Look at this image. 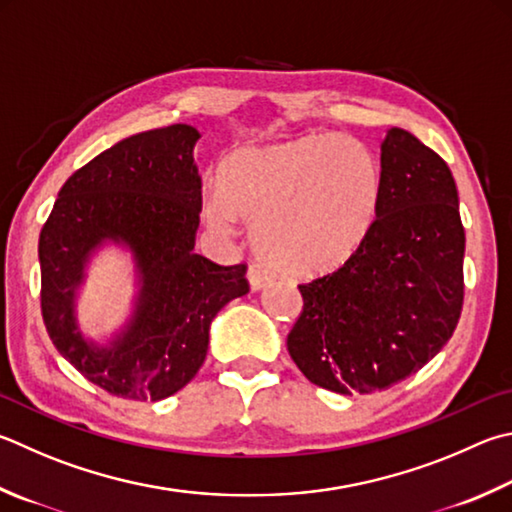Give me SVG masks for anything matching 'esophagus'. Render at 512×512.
<instances>
[{
  "instance_id": "esophagus-1",
  "label": "esophagus",
  "mask_w": 512,
  "mask_h": 512,
  "mask_svg": "<svg viewBox=\"0 0 512 512\" xmlns=\"http://www.w3.org/2000/svg\"><path fill=\"white\" fill-rule=\"evenodd\" d=\"M268 280H271V275H268L264 268H259L257 264L248 268V282H250V288H253V291H259V288L266 286Z\"/></svg>"
}]
</instances>
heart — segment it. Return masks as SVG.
<instances>
[{
    "instance_id": "1",
    "label": "heart",
    "mask_w": 512,
    "mask_h": 512,
    "mask_svg": "<svg viewBox=\"0 0 512 512\" xmlns=\"http://www.w3.org/2000/svg\"><path fill=\"white\" fill-rule=\"evenodd\" d=\"M217 183L203 203L208 224L253 226L257 255L293 277L347 264L374 228L383 190L374 154L340 136L239 147L221 161Z\"/></svg>"
}]
</instances>
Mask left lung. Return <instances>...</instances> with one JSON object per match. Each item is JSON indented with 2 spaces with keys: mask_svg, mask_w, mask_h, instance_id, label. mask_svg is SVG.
Here are the masks:
<instances>
[{
  "mask_svg": "<svg viewBox=\"0 0 512 512\" xmlns=\"http://www.w3.org/2000/svg\"><path fill=\"white\" fill-rule=\"evenodd\" d=\"M378 217L338 271L300 284L286 347L313 385L371 394L401 383L452 338L463 306L466 230L439 154L392 127L380 145Z\"/></svg>",
  "mask_w": 512,
  "mask_h": 512,
  "instance_id": "1",
  "label": "left lung"
}]
</instances>
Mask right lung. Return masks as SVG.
I'll list each match as a JSON object with an SVG mask.
<instances>
[{
	"label": "right lung",
	"instance_id": "obj_1",
	"mask_svg": "<svg viewBox=\"0 0 512 512\" xmlns=\"http://www.w3.org/2000/svg\"><path fill=\"white\" fill-rule=\"evenodd\" d=\"M190 125L129 136L73 172L42 226V318L64 358L105 392L161 401L185 387L206 360L210 322L250 291L246 264L219 266L194 253L201 176ZM102 238L133 248L142 295L128 331L109 350L79 336L72 293Z\"/></svg>",
	"mask_w": 512,
	"mask_h": 512
}]
</instances>
